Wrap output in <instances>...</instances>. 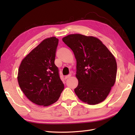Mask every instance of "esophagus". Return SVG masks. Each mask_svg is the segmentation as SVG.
Segmentation results:
<instances>
[{
  "instance_id": "1",
  "label": "esophagus",
  "mask_w": 135,
  "mask_h": 135,
  "mask_svg": "<svg viewBox=\"0 0 135 135\" xmlns=\"http://www.w3.org/2000/svg\"><path fill=\"white\" fill-rule=\"evenodd\" d=\"M71 76V74H70V75H66V76H65V79H67L68 78H70Z\"/></svg>"
}]
</instances>
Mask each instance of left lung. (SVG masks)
I'll return each instance as SVG.
<instances>
[{"label":"left lung","mask_w":135,"mask_h":135,"mask_svg":"<svg viewBox=\"0 0 135 135\" xmlns=\"http://www.w3.org/2000/svg\"><path fill=\"white\" fill-rule=\"evenodd\" d=\"M62 41L73 50L76 60V96L88 104L104 101L116 80L117 65L113 54L94 36L71 34Z\"/></svg>","instance_id":"left-lung-1"}]
</instances>
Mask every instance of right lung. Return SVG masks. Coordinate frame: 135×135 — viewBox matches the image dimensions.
Instances as JSON below:
<instances>
[{
    "label": "right lung",
    "instance_id": "add662e5",
    "mask_svg": "<svg viewBox=\"0 0 135 135\" xmlns=\"http://www.w3.org/2000/svg\"><path fill=\"white\" fill-rule=\"evenodd\" d=\"M59 39H44L22 60L18 69V84L30 101L48 106L59 100L64 85L54 64Z\"/></svg>",
    "mask_w": 135,
    "mask_h": 135
}]
</instances>
